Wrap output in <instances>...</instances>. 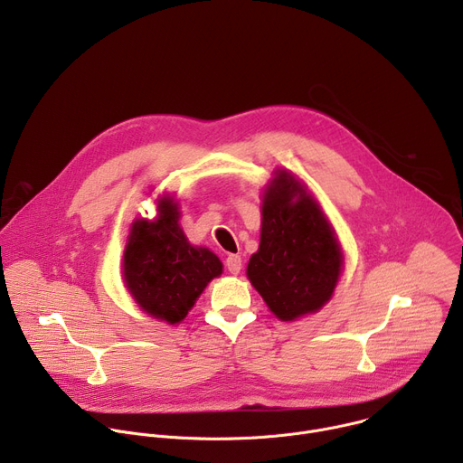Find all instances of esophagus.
I'll use <instances>...</instances> for the list:
<instances>
[{
	"label": "esophagus",
	"instance_id": "34e87169",
	"mask_svg": "<svg viewBox=\"0 0 463 463\" xmlns=\"http://www.w3.org/2000/svg\"><path fill=\"white\" fill-rule=\"evenodd\" d=\"M225 266H227L229 273L238 275L241 271V258L238 254H229L225 260Z\"/></svg>",
	"mask_w": 463,
	"mask_h": 463
}]
</instances>
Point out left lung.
Masks as SVG:
<instances>
[{
  "instance_id": "left-lung-1",
  "label": "left lung",
  "mask_w": 463,
  "mask_h": 463,
  "mask_svg": "<svg viewBox=\"0 0 463 463\" xmlns=\"http://www.w3.org/2000/svg\"><path fill=\"white\" fill-rule=\"evenodd\" d=\"M343 252L315 197L288 170H277L261 203L260 247L247 277L280 320L318 311L334 295Z\"/></svg>"
}]
</instances>
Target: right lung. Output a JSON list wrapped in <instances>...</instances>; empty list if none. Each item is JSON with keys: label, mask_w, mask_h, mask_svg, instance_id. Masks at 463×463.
<instances>
[{"label": "right lung", "mask_w": 463, "mask_h": 463, "mask_svg": "<svg viewBox=\"0 0 463 463\" xmlns=\"http://www.w3.org/2000/svg\"><path fill=\"white\" fill-rule=\"evenodd\" d=\"M174 197L157 202L156 220H136L122 260L128 291L143 311L168 324L181 322L223 266L207 247L188 243Z\"/></svg>", "instance_id": "add662e5"}]
</instances>
